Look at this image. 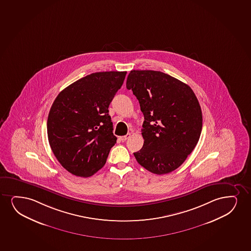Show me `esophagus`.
Segmentation results:
<instances>
[{"mask_svg": "<svg viewBox=\"0 0 251 251\" xmlns=\"http://www.w3.org/2000/svg\"><path fill=\"white\" fill-rule=\"evenodd\" d=\"M130 133H128L126 136H123V137H120V139L122 141V142H125V141H126L128 138H130Z\"/></svg>", "mask_w": 251, "mask_h": 251, "instance_id": "1", "label": "esophagus"}]
</instances>
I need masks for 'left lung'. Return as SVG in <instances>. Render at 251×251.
I'll return each instance as SVG.
<instances>
[{
    "label": "left lung",
    "instance_id": "8db88e82",
    "mask_svg": "<svg viewBox=\"0 0 251 251\" xmlns=\"http://www.w3.org/2000/svg\"><path fill=\"white\" fill-rule=\"evenodd\" d=\"M126 88L137 97L144 115V143L135 158L153 174L173 172L200 139L203 118L196 96L187 84L154 70H131Z\"/></svg>",
    "mask_w": 251,
    "mask_h": 251
}]
</instances>
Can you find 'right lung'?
Segmentation results:
<instances>
[{
	"instance_id": "add662e5",
	"label": "right lung",
	"mask_w": 251,
	"mask_h": 251,
	"mask_svg": "<svg viewBox=\"0 0 251 251\" xmlns=\"http://www.w3.org/2000/svg\"><path fill=\"white\" fill-rule=\"evenodd\" d=\"M126 71L97 72L78 79L57 95L48 114L51 151L71 174L88 177L105 165L116 143L108 114Z\"/></svg>"
}]
</instances>
